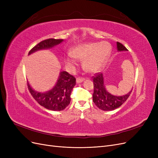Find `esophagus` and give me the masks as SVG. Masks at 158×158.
Returning <instances> with one entry per match:
<instances>
[{"label": "esophagus", "instance_id": "obj_1", "mask_svg": "<svg viewBox=\"0 0 158 158\" xmlns=\"http://www.w3.org/2000/svg\"><path fill=\"white\" fill-rule=\"evenodd\" d=\"M84 78H82V77H78L76 78V82L77 83H81L82 82H83V81L84 80Z\"/></svg>", "mask_w": 158, "mask_h": 158}]
</instances>
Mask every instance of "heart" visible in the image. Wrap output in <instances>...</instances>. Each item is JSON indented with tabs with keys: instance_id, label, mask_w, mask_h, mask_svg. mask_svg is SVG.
Masks as SVG:
<instances>
[{
	"instance_id": "obj_1",
	"label": "heart",
	"mask_w": 158,
	"mask_h": 158,
	"mask_svg": "<svg viewBox=\"0 0 158 158\" xmlns=\"http://www.w3.org/2000/svg\"><path fill=\"white\" fill-rule=\"evenodd\" d=\"M111 51V45L107 41L89 43L80 45L66 58V63L73 64L75 57L85 59V69L91 73L97 72L103 64Z\"/></svg>"
}]
</instances>
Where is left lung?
Masks as SVG:
<instances>
[{"label":"left lung","mask_w":158,"mask_h":158,"mask_svg":"<svg viewBox=\"0 0 158 158\" xmlns=\"http://www.w3.org/2000/svg\"><path fill=\"white\" fill-rule=\"evenodd\" d=\"M117 49L119 51H128L121 43L117 42ZM95 74L92 77L94 82L93 102L99 109L103 111L114 110L122 106L130 96L132 90L123 96H115L109 94L105 88L102 73H98Z\"/></svg>","instance_id":"8db88e82"}]
</instances>
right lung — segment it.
I'll use <instances>...</instances> for the list:
<instances>
[{"instance_id":"obj_1","label":"right lung","mask_w":158,"mask_h":158,"mask_svg":"<svg viewBox=\"0 0 158 158\" xmlns=\"http://www.w3.org/2000/svg\"><path fill=\"white\" fill-rule=\"evenodd\" d=\"M63 40H55L51 38L41 41L30 51L29 55L38 50L51 48L58 45ZM76 78L67 72L63 71L60 76L55 86L51 90L45 93L35 92L27 83V88L35 101L45 108L52 111H62L70 104V94L74 85Z\"/></svg>"}]
</instances>
